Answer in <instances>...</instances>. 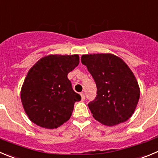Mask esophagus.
Segmentation results:
<instances>
[{
	"label": "esophagus",
	"mask_w": 158,
	"mask_h": 158,
	"mask_svg": "<svg viewBox=\"0 0 158 158\" xmlns=\"http://www.w3.org/2000/svg\"><path fill=\"white\" fill-rule=\"evenodd\" d=\"M80 95H81V98H82V100L84 101L85 100V94H84L81 93Z\"/></svg>",
	"instance_id": "obj_1"
}]
</instances>
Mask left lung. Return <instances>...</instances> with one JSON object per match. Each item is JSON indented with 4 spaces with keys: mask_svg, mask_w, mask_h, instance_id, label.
Returning a JSON list of instances; mask_svg holds the SVG:
<instances>
[{
    "mask_svg": "<svg viewBox=\"0 0 158 158\" xmlns=\"http://www.w3.org/2000/svg\"><path fill=\"white\" fill-rule=\"evenodd\" d=\"M81 61L96 83L98 94L88 104L94 118L106 126L127 121L137 107L139 83L128 65L112 53L85 54Z\"/></svg>",
    "mask_w": 158,
    "mask_h": 158,
    "instance_id": "obj_1",
    "label": "left lung"
}]
</instances>
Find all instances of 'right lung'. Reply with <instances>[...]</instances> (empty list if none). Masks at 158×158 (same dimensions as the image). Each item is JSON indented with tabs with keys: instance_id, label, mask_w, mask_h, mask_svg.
Here are the masks:
<instances>
[{
	"instance_id": "right-lung-1",
	"label": "right lung",
	"mask_w": 158,
	"mask_h": 158,
	"mask_svg": "<svg viewBox=\"0 0 158 158\" xmlns=\"http://www.w3.org/2000/svg\"><path fill=\"white\" fill-rule=\"evenodd\" d=\"M79 64L78 54H49L28 71L20 98L28 118L38 126L57 128L70 119L81 97L74 91L68 74Z\"/></svg>"
}]
</instances>
